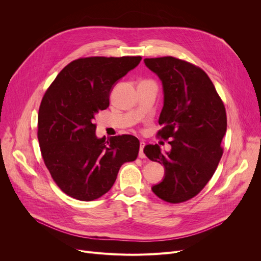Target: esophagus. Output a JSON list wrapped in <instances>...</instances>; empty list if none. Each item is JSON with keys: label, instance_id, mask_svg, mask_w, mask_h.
<instances>
[{"label": "esophagus", "instance_id": "1", "mask_svg": "<svg viewBox=\"0 0 261 261\" xmlns=\"http://www.w3.org/2000/svg\"><path fill=\"white\" fill-rule=\"evenodd\" d=\"M144 147H145V142H144V141H141V142H140V153H139V156H140L141 159H144V158H145Z\"/></svg>", "mask_w": 261, "mask_h": 261}]
</instances>
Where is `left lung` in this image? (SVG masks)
<instances>
[{"mask_svg": "<svg viewBox=\"0 0 261 261\" xmlns=\"http://www.w3.org/2000/svg\"><path fill=\"white\" fill-rule=\"evenodd\" d=\"M144 61L163 84L162 129L158 135L169 140L171 146L166 153H162L158 144L144 148L149 160L165 167V176L152 191L163 201L182 203L205 187L221 160L227 125L225 107L199 66L171 56Z\"/></svg>", "mask_w": 261, "mask_h": 261, "instance_id": "left-lung-1", "label": "left lung"}]
</instances>
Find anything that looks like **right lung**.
<instances>
[{
    "label": "right lung",
    "mask_w": 261,
    "mask_h": 261,
    "mask_svg": "<svg viewBox=\"0 0 261 261\" xmlns=\"http://www.w3.org/2000/svg\"><path fill=\"white\" fill-rule=\"evenodd\" d=\"M141 60V56L79 58L46 90L38 113V140L54 182L67 196L80 201L100 198L113 186L122 164L138 158L135 136L97 139L94 119L109 107L115 82Z\"/></svg>",
    "instance_id": "1"
}]
</instances>
